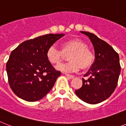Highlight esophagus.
<instances>
[{"instance_id":"1","label":"esophagus","mask_w":126,"mask_h":126,"mask_svg":"<svg viewBox=\"0 0 126 126\" xmlns=\"http://www.w3.org/2000/svg\"><path fill=\"white\" fill-rule=\"evenodd\" d=\"M66 76L68 78V79H73L74 78V76L73 75H70V74H66Z\"/></svg>"}]
</instances>
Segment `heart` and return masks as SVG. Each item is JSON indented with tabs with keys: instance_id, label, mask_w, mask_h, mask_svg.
<instances>
[{
	"instance_id": "1",
	"label": "heart",
	"mask_w": 126,
	"mask_h": 126,
	"mask_svg": "<svg viewBox=\"0 0 126 126\" xmlns=\"http://www.w3.org/2000/svg\"><path fill=\"white\" fill-rule=\"evenodd\" d=\"M69 62L60 64L56 69L66 73L76 72L81 67L87 69L93 65L94 56L84 42L79 39L65 41L61 45V51L55 46H50L46 52V58L52 65H57L63 60V54H69Z\"/></svg>"
}]
</instances>
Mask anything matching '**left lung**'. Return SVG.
Here are the masks:
<instances>
[{
  "instance_id": "8db88e82",
  "label": "left lung",
  "mask_w": 126,
  "mask_h": 126,
  "mask_svg": "<svg viewBox=\"0 0 126 126\" xmlns=\"http://www.w3.org/2000/svg\"><path fill=\"white\" fill-rule=\"evenodd\" d=\"M89 38L94 49V63L82 78V87L75 93L83 102L96 104L109 98L117 86L120 74L119 56L106 41L87 32H80Z\"/></svg>"
}]
</instances>
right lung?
<instances>
[{
  "mask_svg": "<svg viewBox=\"0 0 126 126\" xmlns=\"http://www.w3.org/2000/svg\"><path fill=\"white\" fill-rule=\"evenodd\" d=\"M65 34H47L25 41L12 51L6 63L8 82L17 96L28 102L43 98L61 72L55 70L46 52Z\"/></svg>",
  "mask_w": 126,
  "mask_h": 126,
  "instance_id": "right-lung-1",
  "label": "right lung"
}]
</instances>
